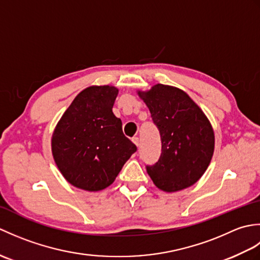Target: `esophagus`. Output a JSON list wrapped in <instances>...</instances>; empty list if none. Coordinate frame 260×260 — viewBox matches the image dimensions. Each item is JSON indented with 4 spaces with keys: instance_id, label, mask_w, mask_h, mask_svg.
Masks as SVG:
<instances>
[{
    "instance_id": "1",
    "label": "esophagus",
    "mask_w": 260,
    "mask_h": 260,
    "mask_svg": "<svg viewBox=\"0 0 260 260\" xmlns=\"http://www.w3.org/2000/svg\"><path fill=\"white\" fill-rule=\"evenodd\" d=\"M132 141H133V143L134 144L139 147V145H140V139L137 136H135V137H133V139H132Z\"/></svg>"
}]
</instances>
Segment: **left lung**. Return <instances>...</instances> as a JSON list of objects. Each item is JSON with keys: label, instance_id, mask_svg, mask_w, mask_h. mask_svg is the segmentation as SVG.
<instances>
[{"label": "left lung", "instance_id": "obj_1", "mask_svg": "<svg viewBox=\"0 0 260 260\" xmlns=\"http://www.w3.org/2000/svg\"><path fill=\"white\" fill-rule=\"evenodd\" d=\"M150 109L161 135L162 153L146 171L159 190L176 192L198 182L206 172L214 151L212 126L186 92L157 84L137 91Z\"/></svg>", "mask_w": 260, "mask_h": 260}]
</instances>
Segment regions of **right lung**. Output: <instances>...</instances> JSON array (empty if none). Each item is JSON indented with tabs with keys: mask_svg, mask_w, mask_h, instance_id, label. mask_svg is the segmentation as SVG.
Listing matches in <instances>:
<instances>
[{
	"mask_svg": "<svg viewBox=\"0 0 260 260\" xmlns=\"http://www.w3.org/2000/svg\"><path fill=\"white\" fill-rule=\"evenodd\" d=\"M118 89L91 86L79 92L54 128L52 155L70 184L101 191L115 181L137 147L113 113Z\"/></svg>",
	"mask_w": 260,
	"mask_h": 260,
	"instance_id": "obj_1",
	"label": "right lung"
}]
</instances>
